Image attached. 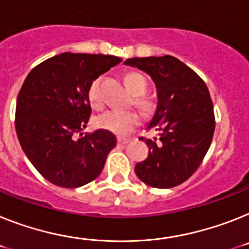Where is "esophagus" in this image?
<instances>
[{"instance_id":"34e87169","label":"esophagus","mask_w":249,"mask_h":249,"mask_svg":"<svg viewBox=\"0 0 249 249\" xmlns=\"http://www.w3.org/2000/svg\"><path fill=\"white\" fill-rule=\"evenodd\" d=\"M130 142V139H128V138H119L118 139V143L121 144V145H124V144L129 143Z\"/></svg>"}]
</instances>
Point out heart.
<instances>
[{
	"label": "heart",
	"mask_w": 249,
	"mask_h": 249,
	"mask_svg": "<svg viewBox=\"0 0 249 249\" xmlns=\"http://www.w3.org/2000/svg\"><path fill=\"white\" fill-rule=\"evenodd\" d=\"M101 82L102 77H97L89 83V89H87V100L93 108H100L104 104L101 95ZM125 82L131 93L135 96L134 105L139 108L142 114L145 116H150L156 110V102L144 96L148 89L147 79L144 78V76H142L141 73L131 72L126 74ZM139 124H141V118L135 111L123 112L116 111V110H108L95 119L96 128L110 131L116 135L129 134Z\"/></svg>",
	"instance_id": "1"
}]
</instances>
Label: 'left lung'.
Masks as SVG:
<instances>
[{"label": "left lung", "instance_id": "left-lung-1", "mask_svg": "<svg viewBox=\"0 0 249 249\" xmlns=\"http://www.w3.org/2000/svg\"><path fill=\"white\" fill-rule=\"evenodd\" d=\"M124 64L149 74L157 89V108L147 129L158 131V138H141L149 154L135 164V173L157 189L181 185L199 168L213 141L215 118L208 87L172 55L130 58Z\"/></svg>", "mask_w": 249, "mask_h": 249}]
</instances>
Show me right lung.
I'll list each match as a JSON object with an SVG mask.
<instances>
[{
  "instance_id": "1",
  "label": "right lung",
  "mask_w": 249,
  "mask_h": 249,
  "mask_svg": "<svg viewBox=\"0 0 249 249\" xmlns=\"http://www.w3.org/2000/svg\"><path fill=\"white\" fill-rule=\"evenodd\" d=\"M120 62L114 55L62 53L37 64L25 78L16 101V134L49 182L76 189L101 173L116 137L102 129L83 135L91 115L87 89Z\"/></svg>"
}]
</instances>
